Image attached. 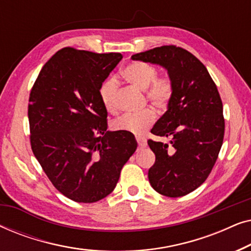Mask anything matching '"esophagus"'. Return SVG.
Wrapping results in <instances>:
<instances>
[{
    "label": "esophagus",
    "mask_w": 251,
    "mask_h": 251,
    "mask_svg": "<svg viewBox=\"0 0 251 251\" xmlns=\"http://www.w3.org/2000/svg\"><path fill=\"white\" fill-rule=\"evenodd\" d=\"M136 140H137V143H138V146L139 147H145L146 145H147V143H146V139L144 138V137H136Z\"/></svg>",
    "instance_id": "obj_1"
}]
</instances>
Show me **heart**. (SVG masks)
Instances as JSON below:
<instances>
[{
  "label": "heart",
  "instance_id": "1",
  "mask_svg": "<svg viewBox=\"0 0 251 251\" xmlns=\"http://www.w3.org/2000/svg\"><path fill=\"white\" fill-rule=\"evenodd\" d=\"M122 76L128 83L139 90L145 91L146 99L160 109H164L170 104L174 96V83L169 77L157 76V70L153 65L144 61H133L122 71ZM118 82L115 78H107L101 84L99 95L104 107L113 111L115 107V95ZM155 121V112L152 108H145L139 113L123 114L113 122V128L119 131L140 135Z\"/></svg>",
  "mask_w": 251,
  "mask_h": 251
}]
</instances>
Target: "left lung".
<instances>
[{
  "mask_svg": "<svg viewBox=\"0 0 251 251\" xmlns=\"http://www.w3.org/2000/svg\"><path fill=\"white\" fill-rule=\"evenodd\" d=\"M131 59L160 65L174 83L167 112L151 130L170 144L147 142L155 154L149 179L157 193L183 197L204 183L218 157L225 130L221 96L204 65L183 48H154Z\"/></svg>",
  "mask_w": 251,
  "mask_h": 251,
  "instance_id": "obj_1",
  "label": "left lung"
}]
</instances>
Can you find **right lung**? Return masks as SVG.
<instances>
[{
	"label": "right lung",
	"mask_w": 251,
	"mask_h": 251,
	"mask_svg": "<svg viewBox=\"0 0 251 251\" xmlns=\"http://www.w3.org/2000/svg\"><path fill=\"white\" fill-rule=\"evenodd\" d=\"M122 59L64 48L47 61L29 95L30 145L53 186L75 202L107 197L135 153V136L107 131L99 90Z\"/></svg>",
	"instance_id": "obj_1"
}]
</instances>
